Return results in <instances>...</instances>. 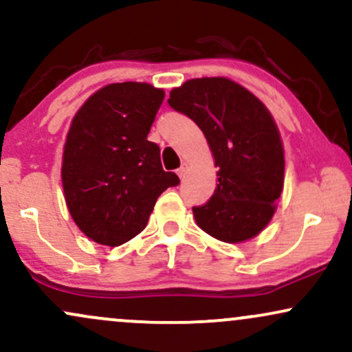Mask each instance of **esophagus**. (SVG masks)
<instances>
[{
    "instance_id": "esophagus-1",
    "label": "esophagus",
    "mask_w": 352,
    "mask_h": 352,
    "mask_svg": "<svg viewBox=\"0 0 352 352\" xmlns=\"http://www.w3.org/2000/svg\"><path fill=\"white\" fill-rule=\"evenodd\" d=\"M187 168H188V164H187V162H184V164L180 165V168H179V170H177V175H179L180 179H184V177H185V173H187Z\"/></svg>"
}]
</instances>
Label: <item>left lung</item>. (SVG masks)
Instances as JSON below:
<instances>
[{"instance_id": "8db88e82", "label": "left lung", "mask_w": 352, "mask_h": 352, "mask_svg": "<svg viewBox=\"0 0 352 352\" xmlns=\"http://www.w3.org/2000/svg\"><path fill=\"white\" fill-rule=\"evenodd\" d=\"M168 106L199 125L218 167L212 199L193 207L197 225L227 243L256 236L285 182L281 137L268 109L227 78L190 79L170 91Z\"/></svg>"}]
</instances>
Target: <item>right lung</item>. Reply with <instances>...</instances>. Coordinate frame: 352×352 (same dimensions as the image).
I'll use <instances>...</instances> for the list:
<instances>
[{
    "mask_svg": "<svg viewBox=\"0 0 352 352\" xmlns=\"http://www.w3.org/2000/svg\"><path fill=\"white\" fill-rule=\"evenodd\" d=\"M162 89L117 82L92 94L72 119L63 153L64 197L72 220L92 241L119 246L147 225L160 193L179 185L147 140Z\"/></svg>",
    "mask_w": 352,
    "mask_h": 352,
    "instance_id": "add662e5",
    "label": "right lung"
}]
</instances>
